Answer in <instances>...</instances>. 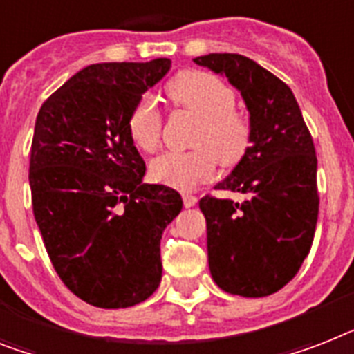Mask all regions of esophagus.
I'll return each mask as SVG.
<instances>
[{"label":"esophagus","instance_id":"1","mask_svg":"<svg viewBox=\"0 0 354 354\" xmlns=\"http://www.w3.org/2000/svg\"><path fill=\"white\" fill-rule=\"evenodd\" d=\"M182 198H183V205L185 207H194L198 202V198L194 196V194H189V192H183Z\"/></svg>","mask_w":354,"mask_h":354}]
</instances>
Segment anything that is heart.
I'll list each match as a JSON object with an SVG mask.
<instances>
[{
    "label": "heart",
    "instance_id": "1",
    "mask_svg": "<svg viewBox=\"0 0 354 354\" xmlns=\"http://www.w3.org/2000/svg\"><path fill=\"white\" fill-rule=\"evenodd\" d=\"M165 93L178 109L200 118L192 145L187 152H165L151 162L154 182L192 189L214 174L218 162L236 165L251 145V123L234 111V91L223 80L205 71H182L165 85ZM132 143L152 152L162 136V114L149 96L140 97L127 120Z\"/></svg>",
    "mask_w": 354,
    "mask_h": 354
}]
</instances>
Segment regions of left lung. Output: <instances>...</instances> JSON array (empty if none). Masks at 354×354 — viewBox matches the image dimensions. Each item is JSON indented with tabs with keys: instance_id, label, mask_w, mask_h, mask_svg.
Wrapping results in <instances>:
<instances>
[{
	"instance_id": "1",
	"label": "left lung",
	"mask_w": 354,
	"mask_h": 354,
	"mask_svg": "<svg viewBox=\"0 0 354 354\" xmlns=\"http://www.w3.org/2000/svg\"><path fill=\"white\" fill-rule=\"evenodd\" d=\"M194 63L240 91L251 123L245 156L216 185L247 198L200 200L209 269L225 292L267 297L295 278L311 251L320 202L315 143L291 88L257 62L207 54Z\"/></svg>"
}]
</instances>
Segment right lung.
<instances>
[{"label": "right lung", "mask_w": 354, "mask_h": 354, "mask_svg": "<svg viewBox=\"0 0 354 354\" xmlns=\"http://www.w3.org/2000/svg\"><path fill=\"white\" fill-rule=\"evenodd\" d=\"M169 68L167 57L88 65L37 112L34 218L57 277L94 307L136 306L162 281L160 240L183 202L171 187L143 183L127 120Z\"/></svg>", "instance_id": "add662e5"}]
</instances>
